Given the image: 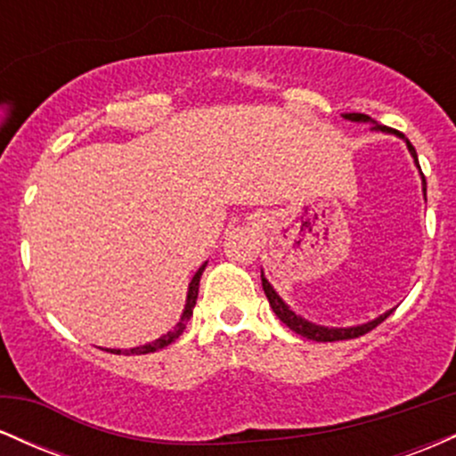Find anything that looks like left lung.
<instances>
[{"mask_svg":"<svg viewBox=\"0 0 456 456\" xmlns=\"http://www.w3.org/2000/svg\"><path fill=\"white\" fill-rule=\"evenodd\" d=\"M343 118H345V119H352V122H373V119H370L369 115H364V113H345ZM373 130H381V133H395L396 137L405 139V134H401L399 130H392V128H388V126H379V124H375ZM405 143H407V148H410L413 160H416V165H418L416 150H413V145H411L407 139H405ZM418 167H420V165H418ZM420 175H422V174H420ZM422 191H425V195H427L425 175H422ZM261 285H264V291H265V296H268V302H270L272 311L276 313V317H279L281 322L285 323L287 328L294 330L296 334H300V337H306V338H311V341H317V343L347 341V338H358V337H362V334L370 332V330H373V328H378L379 323L384 322V319L388 317L390 313H392V311H388V313H384V315H379L378 319H373V322L362 323V326H354V328H326V326H317V323H311V322H306V319H302L300 315H296V313L291 311V308L287 306L285 302L281 300V296L276 294L274 287H272L270 282H268V279H265L264 272H261Z\"/></svg>","mask_w":456,"mask_h":456,"instance_id":"8db88e82","label":"left lung"}]
</instances>
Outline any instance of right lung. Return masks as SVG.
Listing matches in <instances>:
<instances>
[{
	"label": "right lung",
	"instance_id": "obj_1",
	"mask_svg": "<svg viewBox=\"0 0 456 456\" xmlns=\"http://www.w3.org/2000/svg\"><path fill=\"white\" fill-rule=\"evenodd\" d=\"M203 270H206V264L201 265V268L197 270V274L192 276L191 285H188V296H186V306H184V313H182V319L177 322V326L171 330V332L162 334L160 338H156V341H151L148 345H141V347H133V349H107V352L111 354H124V355H139V354H150V352H159V349L167 347V345H171L175 341L177 337H180L182 332H184L188 319L192 317V308L197 305V296H199V281H201V274Z\"/></svg>",
	"mask_w": 456,
	"mask_h": 456
}]
</instances>
